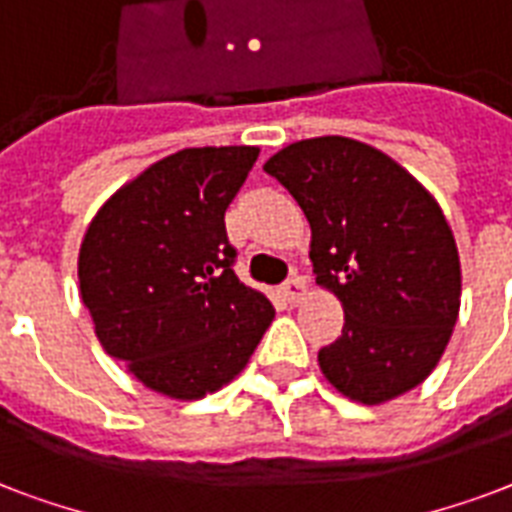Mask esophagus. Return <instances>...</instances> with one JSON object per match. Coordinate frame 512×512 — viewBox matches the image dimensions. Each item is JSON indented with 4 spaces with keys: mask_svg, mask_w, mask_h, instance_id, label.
<instances>
[{
    "mask_svg": "<svg viewBox=\"0 0 512 512\" xmlns=\"http://www.w3.org/2000/svg\"><path fill=\"white\" fill-rule=\"evenodd\" d=\"M283 293L285 299L291 301V304H301L304 296H307V283L301 280V277H288L283 283Z\"/></svg>",
    "mask_w": 512,
    "mask_h": 512,
    "instance_id": "1",
    "label": "esophagus"
}]
</instances>
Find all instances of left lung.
Segmentation results:
<instances>
[{
	"label": "left lung",
	"instance_id": "1",
	"mask_svg": "<svg viewBox=\"0 0 512 512\" xmlns=\"http://www.w3.org/2000/svg\"><path fill=\"white\" fill-rule=\"evenodd\" d=\"M264 170L310 221L318 285L344 307L318 352L344 398L379 406L430 376L459 315L462 269L441 205L406 168L355 138L296 141Z\"/></svg>",
	"mask_w": 512,
	"mask_h": 512
}]
</instances>
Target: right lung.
Returning a JSON list of instances; mask_svg holds the SVG:
<instances>
[{
	"label": "right lung",
	"instance_id": "obj_1",
	"mask_svg": "<svg viewBox=\"0 0 512 512\" xmlns=\"http://www.w3.org/2000/svg\"><path fill=\"white\" fill-rule=\"evenodd\" d=\"M256 157V146L170 154L117 189L79 245V293L101 347L173 400L232 382L275 318L237 280L224 227Z\"/></svg>",
	"mask_w": 512,
	"mask_h": 512
}]
</instances>
